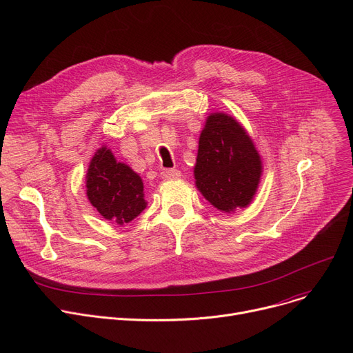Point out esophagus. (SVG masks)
Listing matches in <instances>:
<instances>
[{
    "label": "esophagus",
    "mask_w": 353,
    "mask_h": 353,
    "mask_svg": "<svg viewBox=\"0 0 353 353\" xmlns=\"http://www.w3.org/2000/svg\"><path fill=\"white\" fill-rule=\"evenodd\" d=\"M180 172L179 170H176V169H165V170H163L161 173H160V176H161V179L163 180H170V179H177V177H180Z\"/></svg>",
    "instance_id": "obj_1"
}]
</instances>
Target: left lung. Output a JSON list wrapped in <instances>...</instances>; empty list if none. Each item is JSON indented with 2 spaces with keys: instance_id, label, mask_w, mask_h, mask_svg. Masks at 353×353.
I'll return each mask as SVG.
<instances>
[{
  "instance_id": "1",
  "label": "left lung",
  "mask_w": 353,
  "mask_h": 353,
  "mask_svg": "<svg viewBox=\"0 0 353 353\" xmlns=\"http://www.w3.org/2000/svg\"><path fill=\"white\" fill-rule=\"evenodd\" d=\"M261 176V156L243 125L225 113H212L199 139V192L216 209L230 213L250 205Z\"/></svg>"
}]
</instances>
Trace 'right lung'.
Returning <instances> with one entry per match:
<instances>
[{"label":"right lung","mask_w":353,"mask_h":353,"mask_svg":"<svg viewBox=\"0 0 353 353\" xmlns=\"http://www.w3.org/2000/svg\"><path fill=\"white\" fill-rule=\"evenodd\" d=\"M85 188L96 210L120 226L130 223L147 206L141 177L127 164L117 161L105 145L90 161Z\"/></svg>","instance_id":"right-lung-1"}]
</instances>
